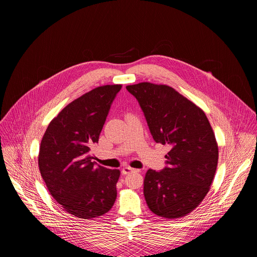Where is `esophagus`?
Segmentation results:
<instances>
[{
	"mask_svg": "<svg viewBox=\"0 0 257 257\" xmlns=\"http://www.w3.org/2000/svg\"><path fill=\"white\" fill-rule=\"evenodd\" d=\"M133 172H140V171H139V170H136V169H133V168H131V167H124V168L122 169V174H123V175H127V174L133 173Z\"/></svg>",
	"mask_w": 257,
	"mask_h": 257,
	"instance_id": "34e87169",
	"label": "esophagus"
}]
</instances>
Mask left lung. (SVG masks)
<instances>
[{"label": "left lung", "instance_id": "obj_1", "mask_svg": "<svg viewBox=\"0 0 257 257\" xmlns=\"http://www.w3.org/2000/svg\"><path fill=\"white\" fill-rule=\"evenodd\" d=\"M126 89L139 102L156 143L169 144L167 167L148 170L144 196L163 218H180L199 206L213 182L218 145L205 112L173 87L142 82Z\"/></svg>", "mask_w": 257, "mask_h": 257}]
</instances>
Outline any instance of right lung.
Masks as SVG:
<instances>
[{
    "instance_id": "obj_1",
    "label": "right lung",
    "mask_w": 257,
    "mask_h": 257,
    "mask_svg": "<svg viewBox=\"0 0 257 257\" xmlns=\"http://www.w3.org/2000/svg\"><path fill=\"white\" fill-rule=\"evenodd\" d=\"M120 84L103 85L67 105L50 121L38 165L53 199L78 218L90 219L111 210L120 171L96 166L91 147L98 142Z\"/></svg>"
}]
</instances>
